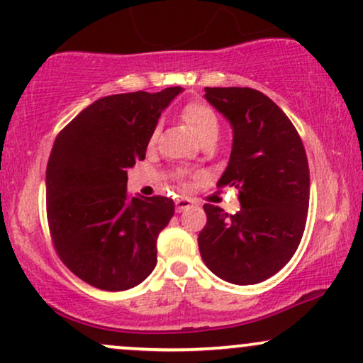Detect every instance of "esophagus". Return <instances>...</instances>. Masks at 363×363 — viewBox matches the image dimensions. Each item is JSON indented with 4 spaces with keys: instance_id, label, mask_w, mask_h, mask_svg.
<instances>
[{
    "instance_id": "34e87169",
    "label": "esophagus",
    "mask_w": 363,
    "mask_h": 363,
    "mask_svg": "<svg viewBox=\"0 0 363 363\" xmlns=\"http://www.w3.org/2000/svg\"><path fill=\"white\" fill-rule=\"evenodd\" d=\"M189 206H193V201H191V199H187V198L176 199V209L179 213L184 211V209H187Z\"/></svg>"
}]
</instances>
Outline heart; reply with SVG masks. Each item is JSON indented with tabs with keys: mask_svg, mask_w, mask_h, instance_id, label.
<instances>
[{
	"mask_svg": "<svg viewBox=\"0 0 363 363\" xmlns=\"http://www.w3.org/2000/svg\"><path fill=\"white\" fill-rule=\"evenodd\" d=\"M182 120L186 121L187 126L193 130L201 142L218 138V133H220V120H218L216 113L208 104L199 101L186 104L184 110H182ZM157 135H159V128H155L154 133H152V142H155Z\"/></svg>",
	"mask_w": 363,
	"mask_h": 363,
	"instance_id": "1",
	"label": "heart"
}]
</instances>
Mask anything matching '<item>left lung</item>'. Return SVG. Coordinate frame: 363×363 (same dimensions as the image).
<instances>
[{"instance_id":"obj_1","label":"left lung","mask_w":363,"mask_h":363,"mask_svg":"<svg viewBox=\"0 0 363 363\" xmlns=\"http://www.w3.org/2000/svg\"><path fill=\"white\" fill-rule=\"evenodd\" d=\"M230 121L233 145L218 187H238L235 215L204 204L198 245L206 267L248 286L277 274L303 238L309 208L308 157L298 130L272 99L252 87H204Z\"/></svg>"}]
</instances>
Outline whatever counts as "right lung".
I'll use <instances>...</instances> for the list:
<instances>
[{"label": "right lung", "instance_id": "obj_1", "mask_svg": "<svg viewBox=\"0 0 363 363\" xmlns=\"http://www.w3.org/2000/svg\"><path fill=\"white\" fill-rule=\"evenodd\" d=\"M181 91L106 96L57 135L45 176L50 237L65 267L98 289H132L155 267L174 201L132 198L126 170L145 159L160 113Z\"/></svg>", "mask_w": 363, "mask_h": 363}]
</instances>
